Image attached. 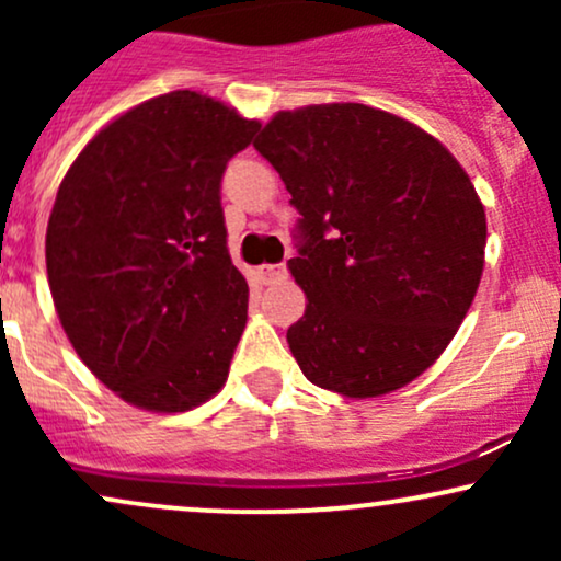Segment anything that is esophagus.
<instances>
[{
  "label": "esophagus",
  "instance_id": "34e87169",
  "mask_svg": "<svg viewBox=\"0 0 561 561\" xmlns=\"http://www.w3.org/2000/svg\"><path fill=\"white\" fill-rule=\"evenodd\" d=\"M263 285H274V282L285 279L287 276V263H266V266L259 268Z\"/></svg>",
  "mask_w": 561,
  "mask_h": 561
}]
</instances>
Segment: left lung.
I'll return each instance as SVG.
<instances>
[{
  "label": "left lung",
  "mask_w": 561,
  "mask_h": 561,
  "mask_svg": "<svg viewBox=\"0 0 561 561\" xmlns=\"http://www.w3.org/2000/svg\"><path fill=\"white\" fill-rule=\"evenodd\" d=\"M293 195L300 371L347 398L403 388L446 351L478 293L485 208L446 147L398 115L334 102L276 113L253 141Z\"/></svg>",
  "instance_id": "left-lung-1"
}]
</instances>
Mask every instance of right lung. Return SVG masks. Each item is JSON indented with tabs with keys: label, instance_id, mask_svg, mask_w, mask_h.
Instances as JSON below:
<instances>
[{
	"label": "right lung",
	"instance_id": "1",
	"mask_svg": "<svg viewBox=\"0 0 561 561\" xmlns=\"http://www.w3.org/2000/svg\"><path fill=\"white\" fill-rule=\"evenodd\" d=\"M259 121L190 89L152 96L73 160L47 224V276L70 345L147 411H190L224 388L248 321L229 259L227 163Z\"/></svg>",
	"mask_w": 561,
	"mask_h": 561
}]
</instances>
